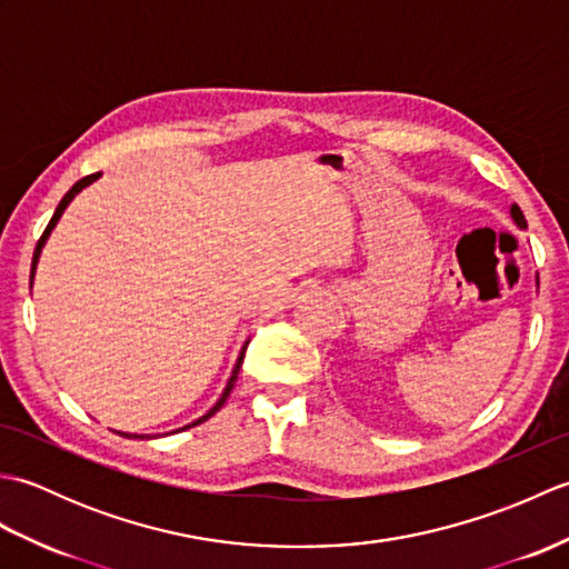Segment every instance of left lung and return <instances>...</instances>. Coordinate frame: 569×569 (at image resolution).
<instances>
[{
  "instance_id": "left-lung-1",
  "label": "left lung",
  "mask_w": 569,
  "mask_h": 569,
  "mask_svg": "<svg viewBox=\"0 0 569 569\" xmlns=\"http://www.w3.org/2000/svg\"><path fill=\"white\" fill-rule=\"evenodd\" d=\"M511 217H513V222L518 224V227H526V217H523V212H521V208H518V204H511Z\"/></svg>"
}]
</instances>
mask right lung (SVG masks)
Returning <instances> with one entry per match:
<instances>
[{"label": "right lung", "instance_id": "obj_1", "mask_svg": "<svg viewBox=\"0 0 569 569\" xmlns=\"http://www.w3.org/2000/svg\"><path fill=\"white\" fill-rule=\"evenodd\" d=\"M100 178V173H92V176H84L82 180H78L76 186H72L66 196H63V200L58 202V208H56V212H53V217H51V222H48V227L43 229V234H41V239H39V244H36V251H33V261H31V281H33V271H36V263H39V257H41V249H43V244H46V239H48V234L53 232V227L58 224V220H60V214H63V210L68 208L70 204V200L78 196V192L82 190V188H88L90 183H94V180ZM247 345L249 342H244V347H241V352H239V359H237V365H234V371H232V377H229V381H227V386H224V391H222V396H220V401H217L208 413H204L202 418H198L196 422H190V426H186V428H192V426H200V422H204L208 420L210 416H214L217 410H220L222 406H224V401L229 398V393H232V389H234V381H237V373H239V369H241V361H244V352H247ZM186 428H180V430H186ZM127 438H143V435H127Z\"/></svg>", "mask_w": 569, "mask_h": 569}]
</instances>
